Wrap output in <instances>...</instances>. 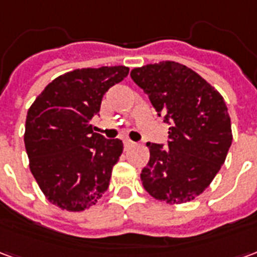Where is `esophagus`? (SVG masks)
<instances>
[{"instance_id":"obj_1","label":"esophagus","mask_w":257,"mask_h":257,"mask_svg":"<svg viewBox=\"0 0 257 257\" xmlns=\"http://www.w3.org/2000/svg\"><path fill=\"white\" fill-rule=\"evenodd\" d=\"M123 146H125V149H131V147H135V146H136V143H135V142H132V140L125 139L123 140Z\"/></svg>"}]
</instances>
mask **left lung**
<instances>
[{
	"instance_id": "left-lung-1",
	"label": "left lung",
	"mask_w": 257,
	"mask_h": 257,
	"mask_svg": "<svg viewBox=\"0 0 257 257\" xmlns=\"http://www.w3.org/2000/svg\"><path fill=\"white\" fill-rule=\"evenodd\" d=\"M134 82L168 122V147L147 143L150 161L140 179L146 191L167 204L204 193L231 146V121L223 96L199 74L176 62L134 68Z\"/></svg>"
}]
</instances>
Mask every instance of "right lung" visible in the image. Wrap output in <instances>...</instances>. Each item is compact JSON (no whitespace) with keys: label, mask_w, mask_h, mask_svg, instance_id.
Listing matches in <instances>:
<instances>
[{"label":"right lung","mask_w":257,"mask_h":257,"mask_svg":"<svg viewBox=\"0 0 257 257\" xmlns=\"http://www.w3.org/2000/svg\"><path fill=\"white\" fill-rule=\"evenodd\" d=\"M128 73L125 66H104L59 75L27 111L30 171L48 201L62 209H88L108 189L122 142L96 134L90 119L100 111L103 95Z\"/></svg>","instance_id":"right-lung-1"}]
</instances>
